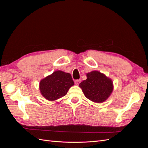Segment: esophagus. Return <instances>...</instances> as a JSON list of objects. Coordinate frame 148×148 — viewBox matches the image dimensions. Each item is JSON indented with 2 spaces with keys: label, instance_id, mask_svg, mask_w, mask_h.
<instances>
[{
  "label": "esophagus",
  "instance_id": "esophagus-1",
  "mask_svg": "<svg viewBox=\"0 0 148 148\" xmlns=\"http://www.w3.org/2000/svg\"><path fill=\"white\" fill-rule=\"evenodd\" d=\"M80 82H81V80H80V79H77V80H75V83L76 85H78Z\"/></svg>",
  "mask_w": 148,
  "mask_h": 148
}]
</instances>
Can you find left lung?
<instances>
[{
    "instance_id": "obj_1",
    "label": "left lung",
    "mask_w": 148,
    "mask_h": 148,
    "mask_svg": "<svg viewBox=\"0 0 148 148\" xmlns=\"http://www.w3.org/2000/svg\"><path fill=\"white\" fill-rule=\"evenodd\" d=\"M86 77L79 84L85 97L96 103L106 101L113 91L112 80L96 70L86 73Z\"/></svg>"
}]
</instances>
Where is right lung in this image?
Instances as JSON below:
<instances>
[{"label": "right lung", "mask_w": 148, "mask_h": 148, "mask_svg": "<svg viewBox=\"0 0 148 148\" xmlns=\"http://www.w3.org/2000/svg\"><path fill=\"white\" fill-rule=\"evenodd\" d=\"M74 82L69 73L57 70L42 79L39 83L41 95L48 101H53L66 95Z\"/></svg>", "instance_id": "right-lung-1"}]
</instances>
